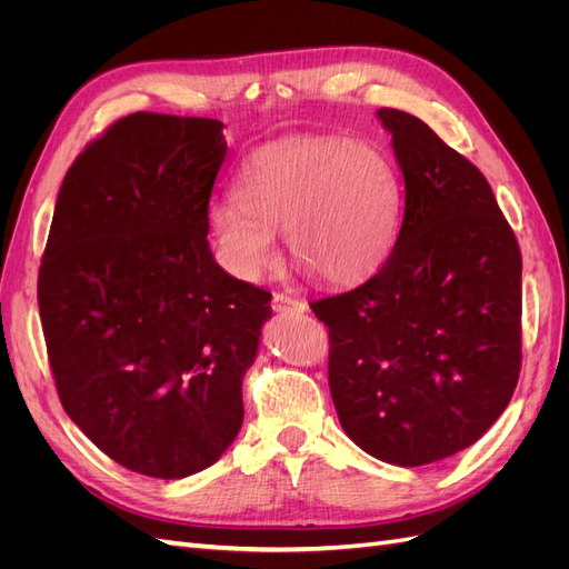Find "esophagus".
Returning <instances> with one entry per match:
<instances>
[{
  "label": "esophagus",
  "instance_id": "1",
  "mask_svg": "<svg viewBox=\"0 0 569 569\" xmlns=\"http://www.w3.org/2000/svg\"><path fill=\"white\" fill-rule=\"evenodd\" d=\"M272 308L278 313H303L306 311V303L295 299V297H287V295H274L272 297Z\"/></svg>",
  "mask_w": 569,
  "mask_h": 569
}]
</instances>
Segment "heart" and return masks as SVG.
Listing matches in <instances>:
<instances>
[{"label":"heart","mask_w":569,"mask_h":569,"mask_svg":"<svg viewBox=\"0 0 569 569\" xmlns=\"http://www.w3.org/2000/svg\"><path fill=\"white\" fill-rule=\"evenodd\" d=\"M234 203L211 211L226 268L256 280L274 261L272 234L311 278L351 287L382 268L401 222V178L382 147L306 137L256 151L234 182Z\"/></svg>","instance_id":"b5f03b06"}]
</instances>
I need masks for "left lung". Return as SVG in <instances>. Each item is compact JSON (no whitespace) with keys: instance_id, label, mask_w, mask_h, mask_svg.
Masks as SVG:
<instances>
[{"instance_id":"8db88e82","label":"left lung","mask_w":569,"mask_h":569,"mask_svg":"<svg viewBox=\"0 0 569 569\" xmlns=\"http://www.w3.org/2000/svg\"><path fill=\"white\" fill-rule=\"evenodd\" d=\"M406 182L393 251L368 282L313 301L330 391L360 449L401 468L472 446L522 363V256L487 178L420 118L380 109Z\"/></svg>"}]
</instances>
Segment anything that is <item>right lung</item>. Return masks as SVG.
Masks as SVG:
<instances>
[{"label":"right lung","mask_w":569,"mask_h":569,"mask_svg":"<svg viewBox=\"0 0 569 569\" xmlns=\"http://www.w3.org/2000/svg\"><path fill=\"white\" fill-rule=\"evenodd\" d=\"M228 142L213 118L137 111L68 168L38 274L63 410L99 451L157 479L213 465L244 420L270 291L209 247Z\"/></svg>","instance_id":"add662e5"}]
</instances>
